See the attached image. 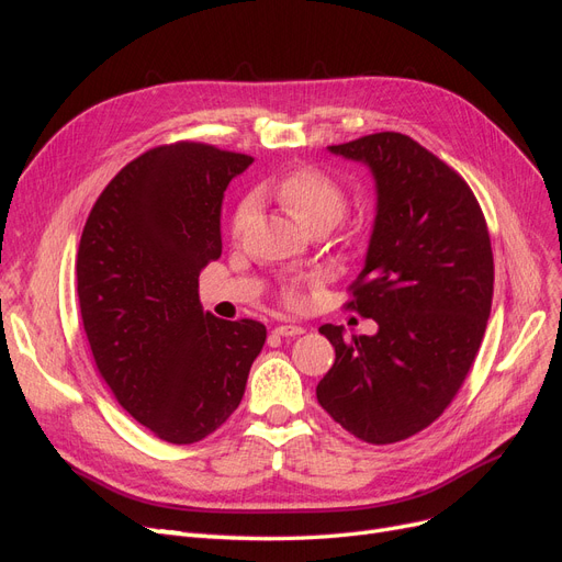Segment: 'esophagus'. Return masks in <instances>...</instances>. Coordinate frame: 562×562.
<instances>
[{"label":"esophagus","instance_id":"1","mask_svg":"<svg viewBox=\"0 0 562 562\" xmlns=\"http://www.w3.org/2000/svg\"><path fill=\"white\" fill-rule=\"evenodd\" d=\"M274 333L281 335V337H297V335L304 333V328L302 326H291V323H283V326L274 328Z\"/></svg>","mask_w":562,"mask_h":562}]
</instances>
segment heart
<instances>
[{
  "mask_svg": "<svg viewBox=\"0 0 562 562\" xmlns=\"http://www.w3.org/2000/svg\"><path fill=\"white\" fill-rule=\"evenodd\" d=\"M262 194L274 196L304 229L335 227L347 211V194L328 173L316 168H295L277 180L265 182ZM252 217V201L244 199L234 211L232 232L239 236Z\"/></svg>",
  "mask_w": 562,
  "mask_h": 562,
  "instance_id": "b5f03b06",
  "label": "heart"
}]
</instances>
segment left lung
Returning a JSON list of instances; mask_svg holds the SVG:
<instances>
[{"label": "left lung", "mask_w": 562, "mask_h": 562, "mask_svg": "<svg viewBox=\"0 0 562 562\" xmlns=\"http://www.w3.org/2000/svg\"><path fill=\"white\" fill-rule=\"evenodd\" d=\"M328 149L375 178V225L347 307L378 333L318 328L335 363L316 398L339 427L386 446L443 415L481 349L495 283L490 234L464 178L407 135L384 131Z\"/></svg>", "instance_id": "1"}]
</instances>
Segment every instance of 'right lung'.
<instances>
[{"label": "right lung", "instance_id": "right-lung-1", "mask_svg": "<svg viewBox=\"0 0 562 562\" xmlns=\"http://www.w3.org/2000/svg\"><path fill=\"white\" fill-rule=\"evenodd\" d=\"M252 157L176 143L126 164L77 250V295L100 378L166 443L190 446L239 407L267 339L258 321L203 312L199 274L223 252L220 211Z\"/></svg>", "mask_w": 562, "mask_h": 562}]
</instances>
